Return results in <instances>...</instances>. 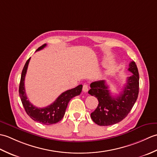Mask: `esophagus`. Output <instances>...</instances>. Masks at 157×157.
<instances>
[{"instance_id": "34e87169", "label": "esophagus", "mask_w": 157, "mask_h": 157, "mask_svg": "<svg viewBox=\"0 0 157 157\" xmlns=\"http://www.w3.org/2000/svg\"><path fill=\"white\" fill-rule=\"evenodd\" d=\"M82 90L84 92H87L88 91V86L87 84H84L83 85V88Z\"/></svg>"}]
</instances>
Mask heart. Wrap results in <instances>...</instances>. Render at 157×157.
Segmentation results:
<instances>
[{"label":"heart","instance_id":"1","mask_svg":"<svg viewBox=\"0 0 157 157\" xmlns=\"http://www.w3.org/2000/svg\"><path fill=\"white\" fill-rule=\"evenodd\" d=\"M111 70H108V71H107V74H110V73H111Z\"/></svg>","mask_w":157,"mask_h":157}]
</instances>
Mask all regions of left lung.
<instances>
[{
	"mask_svg": "<svg viewBox=\"0 0 157 157\" xmlns=\"http://www.w3.org/2000/svg\"><path fill=\"white\" fill-rule=\"evenodd\" d=\"M128 71L133 74L127 79L123 91L113 96L105 80L92 82L88 93L97 98L98 105L91 113L92 121L98 125H111L125 118L134 106L139 93V73L134 61L129 63Z\"/></svg>",
	"mask_w": 157,
	"mask_h": 157,
	"instance_id": "left-lung-1",
	"label": "left lung"
}]
</instances>
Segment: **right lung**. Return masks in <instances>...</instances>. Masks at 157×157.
<instances>
[{
	"label": "right lung",
	"instance_id": "right-lung-1",
	"mask_svg": "<svg viewBox=\"0 0 157 157\" xmlns=\"http://www.w3.org/2000/svg\"><path fill=\"white\" fill-rule=\"evenodd\" d=\"M46 46V44L39 47L36 51H40ZM29 58L23 67L20 80L19 93L23 107L25 112L35 121L40 123L44 125H52L58 123L64 116L67 106L72 98L80 94L82 90V85H79L75 88L68 90L60 95L54 102L44 108H38L29 102L25 90L24 81L26 72L29 62Z\"/></svg>",
	"mask_w": 157,
	"mask_h": 157
}]
</instances>
